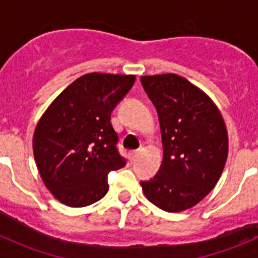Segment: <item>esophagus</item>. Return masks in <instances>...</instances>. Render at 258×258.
<instances>
[{"label": "esophagus", "mask_w": 258, "mask_h": 258, "mask_svg": "<svg viewBox=\"0 0 258 258\" xmlns=\"http://www.w3.org/2000/svg\"><path fill=\"white\" fill-rule=\"evenodd\" d=\"M138 154H140V152H138V151H132V152H131V160H132V161L136 160L137 156H138Z\"/></svg>", "instance_id": "obj_1"}]
</instances>
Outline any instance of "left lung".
Instances as JSON below:
<instances>
[{"label": "left lung", "mask_w": 258, "mask_h": 258, "mask_svg": "<svg viewBox=\"0 0 258 258\" xmlns=\"http://www.w3.org/2000/svg\"><path fill=\"white\" fill-rule=\"evenodd\" d=\"M159 115L163 163L142 181L146 198L166 212L197 206L213 190L229 151L226 125L211 98L174 74L141 77Z\"/></svg>", "instance_id": "8db88e82"}]
</instances>
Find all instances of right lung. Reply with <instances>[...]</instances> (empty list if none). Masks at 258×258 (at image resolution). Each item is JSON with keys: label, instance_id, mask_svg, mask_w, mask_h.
Returning <instances> with one entry per match:
<instances>
[{"label": "right lung", "instance_id": "right-lung-1", "mask_svg": "<svg viewBox=\"0 0 258 258\" xmlns=\"http://www.w3.org/2000/svg\"><path fill=\"white\" fill-rule=\"evenodd\" d=\"M133 75L88 74L66 88L40 118L33 154L45 186L60 203L86 207L108 191V173L125 166L111 112Z\"/></svg>", "mask_w": 258, "mask_h": 258}]
</instances>
